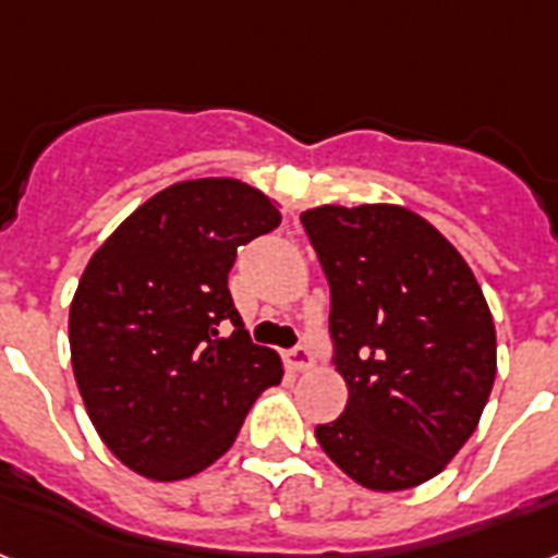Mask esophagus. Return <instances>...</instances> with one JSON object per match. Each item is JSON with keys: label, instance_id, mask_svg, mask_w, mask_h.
<instances>
[{"label": "esophagus", "instance_id": "34e87169", "mask_svg": "<svg viewBox=\"0 0 558 558\" xmlns=\"http://www.w3.org/2000/svg\"><path fill=\"white\" fill-rule=\"evenodd\" d=\"M284 362H288L290 371L302 373V371H311L316 359H313V353L307 351L305 344H299V348H293V351L284 353Z\"/></svg>", "mask_w": 558, "mask_h": 558}]
</instances>
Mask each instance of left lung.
Segmentation results:
<instances>
[{
	"label": "left lung",
	"instance_id": "1",
	"mask_svg": "<svg viewBox=\"0 0 558 558\" xmlns=\"http://www.w3.org/2000/svg\"><path fill=\"white\" fill-rule=\"evenodd\" d=\"M302 225L330 284L333 365L348 385L322 450L371 490L416 487L476 430L496 328L468 262L399 205H322Z\"/></svg>",
	"mask_w": 558,
	"mask_h": 558
}]
</instances>
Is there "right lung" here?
I'll return each instance as SVG.
<instances>
[{
	"instance_id": "add662e5",
	"label": "right lung",
	"mask_w": 558,
	"mask_h": 558,
	"mask_svg": "<svg viewBox=\"0 0 558 558\" xmlns=\"http://www.w3.org/2000/svg\"><path fill=\"white\" fill-rule=\"evenodd\" d=\"M279 222L239 179H191L136 207L87 262L68 319L73 376L96 434L140 476L210 468L282 381L279 353L251 342L228 290L236 247Z\"/></svg>"
}]
</instances>
